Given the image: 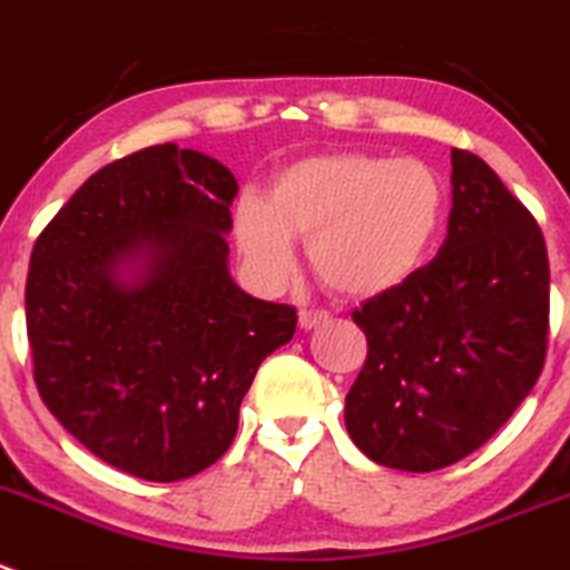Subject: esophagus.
Returning a JSON list of instances; mask_svg holds the SVG:
<instances>
[{
    "label": "esophagus",
    "instance_id": "34e87169",
    "mask_svg": "<svg viewBox=\"0 0 570 570\" xmlns=\"http://www.w3.org/2000/svg\"><path fill=\"white\" fill-rule=\"evenodd\" d=\"M330 318L327 311H316V307H302L299 311V324L302 330H313L318 327V324H324Z\"/></svg>",
    "mask_w": 570,
    "mask_h": 570
}]
</instances>
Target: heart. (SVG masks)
Listing matches in <instances>:
<instances>
[{"mask_svg":"<svg viewBox=\"0 0 570 570\" xmlns=\"http://www.w3.org/2000/svg\"><path fill=\"white\" fill-rule=\"evenodd\" d=\"M442 209V181L425 161L327 154L285 167L265 204L240 200L235 232L263 276L291 268V237H299L322 285L366 299L414 274L436 237Z\"/></svg>","mask_w":570,"mask_h":570,"instance_id":"obj_1","label":"heart"}]
</instances>
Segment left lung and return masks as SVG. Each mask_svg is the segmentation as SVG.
<instances>
[{
	"instance_id": "8db88e82",
	"label": "left lung",
	"mask_w": 570,
	"mask_h": 570,
	"mask_svg": "<svg viewBox=\"0 0 570 570\" xmlns=\"http://www.w3.org/2000/svg\"><path fill=\"white\" fill-rule=\"evenodd\" d=\"M448 237L352 322L366 361L346 394V431L383 468L456 464L514 414L549 350V254L532 213L484 159L451 150Z\"/></svg>"
}]
</instances>
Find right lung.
Here are the masks:
<instances>
[{"mask_svg": "<svg viewBox=\"0 0 570 570\" xmlns=\"http://www.w3.org/2000/svg\"><path fill=\"white\" fill-rule=\"evenodd\" d=\"M237 181L165 142L100 167L38 235L24 307L32 377L111 468L178 481L229 451L259 363L296 311L229 274Z\"/></svg>", "mask_w": 570, "mask_h": 570, "instance_id": "add662e5", "label": "right lung"}]
</instances>
